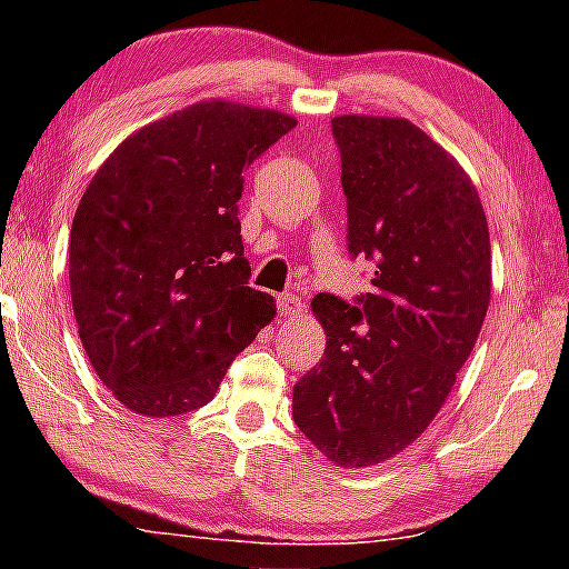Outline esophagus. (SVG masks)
Listing matches in <instances>:
<instances>
[{
	"instance_id": "esophagus-1",
	"label": "esophagus",
	"mask_w": 569,
	"mask_h": 569,
	"mask_svg": "<svg viewBox=\"0 0 569 569\" xmlns=\"http://www.w3.org/2000/svg\"><path fill=\"white\" fill-rule=\"evenodd\" d=\"M279 313L282 316H298L300 310H302V300H300V295H292V292H284V295H279Z\"/></svg>"
}]
</instances>
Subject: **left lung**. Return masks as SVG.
Segmentation results:
<instances>
[{"label": "left lung", "instance_id": "left-lung-1", "mask_svg": "<svg viewBox=\"0 0 569 569\" xmlns=\"http://www.w3.org/2000/svg\"><path fill=\"white\" fill-rule=\"evenodd\" d=\"M349 253L376 263L357 306L316 295L326 357L292 419L345 469L401 453L446 403L492 290L487 214L453 154L407 119L337 116Z\"/></svg>", "mask_w": 569, "mask_h": 569}]
</instances>
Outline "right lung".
I'll return each mask as SVG.
<instances>
[{
  "label": "right lung",
  "instance_id": "obj_1",
  "mask_svg": "<svg viewBox=\"0 0 569 569\" xmlns=\"http://www.w3.org/2000/svg\"><path fill=\"white\" fill-rule=\"evenodd\" d=\"M292 116L201 100L152 121L92 176L69 236L84 352L123 407L176 417L214 399L238 352L277 316L248 287L243 170Z\"/></svg>",
  "mask_w": 569,
  "mask_h": 569
}]
</instances>
